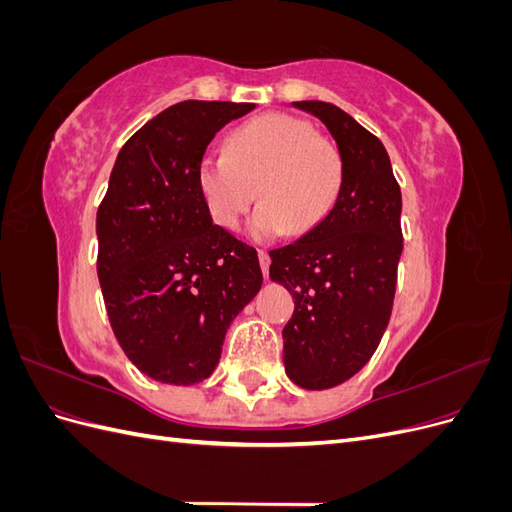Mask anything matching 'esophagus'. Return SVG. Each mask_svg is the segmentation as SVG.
<instances>
[{
  "label": "esophagus",
  "mask_w": 512,
  "mask_h": 512,
  "mask_svg": "<svg viewBox=\"0 0 512 512\" xmlns=\"http://www.w3.org/2000/svg\"><path fill=\"white\" fill-rule=\"evenodd\" d=\"M258 258H260V267H262V273H265V277H269V267H271V256L267 250H258Z\"/></svg>",
  "instance_id": "obj_1"
}]
</instances>
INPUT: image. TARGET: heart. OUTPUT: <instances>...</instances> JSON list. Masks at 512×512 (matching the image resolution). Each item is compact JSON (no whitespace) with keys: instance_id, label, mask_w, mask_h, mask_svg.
<instances>
[{"instance_id":"b5f03b06","label":"heart","mask_w":512,"mask_h":512,"mask_svg":"<svg viewBox=\"0 0 512 512\" xmlns=\"http://www.w3.org/2000/svg\"><path fill=\"white\" fill-rule=\"evenodd\" d=\"M196 181L218 226L235 230L260 194L265 203L250 224L252 235L301 237L333 211L344 185V158L309 121L267 113L230 134L228 153H207Z\"/></svg>"}]
</instances>
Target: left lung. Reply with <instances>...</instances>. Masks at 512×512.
Returning a JSON list of instances; mask_svg holds the SVG:
<instances>
[{
  "label": "left lung",
  "instance_id": "obj_1",
  "mask_svg": "<svg viewBox=\"0 0 512 512\" xmlns=\"http://www.w3.org/2000/svg\"><path fill=\"white\" fill-rule=\"evenodd\" d=\"M322 119L344 158V185L329 218L280 250L269 275L294 297L282 331L288 378L309 391L352 378L391 320L404 250L401 190L380 138L342 108L294 102Z\"/></svg>",
  "mask_w": 512,
  "mask_h": 512
}]
</instances>
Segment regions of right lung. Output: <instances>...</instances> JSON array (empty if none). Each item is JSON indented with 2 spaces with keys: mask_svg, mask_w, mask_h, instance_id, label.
I'll use <instances>...</instances> for the list:
<instances>
[{
  "mask_svg": "<svg viewBox=\"0 0 512 512\" xmlns=\"http://www.w3.org/2000/svg\"><path fill=\"white\" fill-rule=\"evenodd\" d=\"M250 102L185 100L121 147L98 207V277L128 359L166 384L203 382L230 322L262 286L254 247L213 224L198 164Z\"/></svg>",
  "mask_w": 512,
  "mask_h": 512,
  "instance_id": "obj_1",
  "label": "right lung"
}]
</instances>
